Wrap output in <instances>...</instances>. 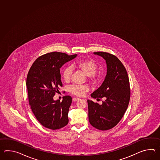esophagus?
<instances>
[{
  "label": "esophagus",
  "mask_w": 160,
  "mask_h": 160,
  "mask_svg": "<svg viewBox=\"0 0 160 160\" xmlns=\"http://www.w3.org/2000/svg\"><path fill=\"white\" fill-rule=\"evenodd\" d=\"M79 99V98H72V101L75 102V101H77Z\"/></svg>",
  "instance_id": "1"
}]
</instances>
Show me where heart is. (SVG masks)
<instances>
[{"mask_svg":"<svg viewBox=\"0 0 160 160\" xmlns=\"http://www.w3.org/2000/svg\"><path fill=\"white\" fill-rule=\"evenodd\" d=\"M72 67L81 71L85 75H87L88 79L92 83L95 84L98 81L99 75L96 73L98 69V65L93 60L90 59L81 60L72 63ZM72 70L70 67H67L63 70L62 72V77L65 82H68L70 81L72 76ZM68 92L72 94L77 96L82 97L85 93L88 91V87L87 86L83 85H72L68 89Z\"/></svg>","mask_w":160,"mask_h":160,"instance_id":"1","label":"heart"}]
</instances>
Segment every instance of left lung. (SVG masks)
<instances>
[{"label":"left lung","instance_id":"left-lung-1","mask_svg":"<svg viewBox=\"0 0 160 160\" xmlns=\"http://www.w3.org/2000/svg\"><path fill=\"white\" fill-rule=\"evenodd\" d=\"M106 61L107 73L101 86L91 94L93 98H104L102 105L88 100V120L97 129L107 130L117 125L126 111L130 97L129 79L119 59L106 52H95Z\"/></svg>","mask_w":160,"mask_h":160}]
</instances>
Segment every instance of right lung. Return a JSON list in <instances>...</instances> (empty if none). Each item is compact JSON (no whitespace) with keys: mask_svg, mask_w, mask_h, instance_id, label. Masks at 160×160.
Here are the masks:
<instances>
[{"mask_svg":"<svg viewBox=\"0 0 160 160\" xmlns=\"http://www.w3.org/2000/svg\"><path fill=\"white\" fill-rule=\"evenodd\" d=\"M77 56L59 52L43 55L35 60L28 72L26 86L29 104L36 118L46 128L59 129L68 123L72 97L64 96L61 102L54 101L53 97L62 86L60 68Z\"/></svg>","mask_w":160,"mask_h":160,"instance_id":"obj_1","label":"right lung"}]
</instances>
